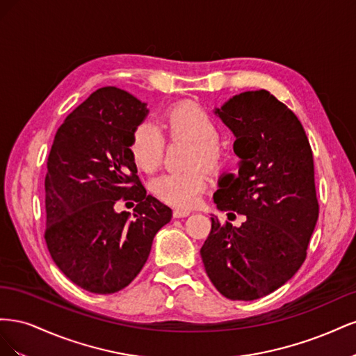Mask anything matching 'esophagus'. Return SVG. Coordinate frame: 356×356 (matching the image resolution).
<instances>
[{
    "instance_id": "1",
    "label": "esophagus",
    "mask_w": 356,
    "mask_h": 356,
    "mask_svg": "<svg viewBox=\"0 0 356 356\" xmlns=\"http://www.w3.org/2000/svg\"><path fill=\"white\" fill-rule=\"evenodd\" d=\"M188 215H190L188 209H175L174 211V218H184V217H188Z\"/></svg>"
}]
</instances>
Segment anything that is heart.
I'll use <instances>...</instances> for the list:
<instances>
[{
    "label": "heart",
    "instance_id": "1",
    "mask_svg": "<svg viewBox=\"0 0 356 356\" xmlns=\"http://www.w3.org/2000/svg\"><path fill=\"white\" fill-rule=\"evenodd\" d=\"M165 124L172 136H182L195 143L190 165L217 168L221 161V147L217 143L218 127L200 106L182 102L174 105L165 115ZM165 138L152 122L138 124L132 135L131 153L139 169L153 172L163 159ZM208 186L207 172L195 168L184 172H166L153 182L154 195L172 207L190 208L196 204Z\"/></svg>",
    "mask_w": 356,
    "mask_h": 356
}]
</instances>
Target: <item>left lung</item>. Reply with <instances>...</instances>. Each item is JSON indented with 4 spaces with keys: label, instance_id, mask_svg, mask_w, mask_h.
Here are the masks:
<instances>
[{
    "label": "left lung",
    "instance_id": "obj_1",
    "mask_svg": "<svg viewBox=\"0 0 356 356\" xmlns=\"http://www.w3.org/2000/svg\"><path fill=\"white\" fill-rule=\"evenodd\" d=\"M213 113L233 132L239 159L234 174L220 177L213 202L246 220L234 227L212 215L200 255L225 298L251 301L281 288L305 261L319 213L314 154L297 115L270 92L234 95Z\"/></svg>",
    "mask_w": 356,
    "mask_h": 356
}]
</instances>
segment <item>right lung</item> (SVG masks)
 Returning a JSON list of instances; mask_svg holds the SVG:
<instances>
[{
    "mask_svg": "<svg viewBox=\"0 0 356 356\" xmlns=\"http://www.w3.org/2000/svg\"><path fill=\"white\" fill-rule=\"evenodd\" d=\"M147 104L126 90L93 92L58 129L46 175V243L70 281L93 294L126 288L148 260L172 209L147 195L131 153ZM138 202L134 218L115 211Z\"/></svg>",
    "mask_w": 356,
    "mask_h": 356,
    "instance_id": "add662e5",
    "label": "right lung"
}]
</instances>
